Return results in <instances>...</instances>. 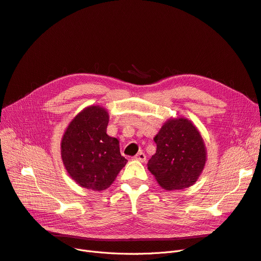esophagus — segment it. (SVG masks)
<instances>
[{
  "label": "esophagus",
  "mask_w": 261,
  "mask_h": 261,
  "mask_svg": "<svg viewBox=\"0 0 261 261\" xmlns=\"http://www.w3.org/2000/svg\"><path fill=\"white\" fill-rule=\"evenodd\" d=\"M133 159L139 160V161H141V162H144V161L146 160V155H145V153H144L143 151H140L139 153H137V155L133 157Z\"/></svg>",
  "instance_id": "1"
}]
</instances>
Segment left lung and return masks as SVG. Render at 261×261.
<instances>
[{
	"label": "left lung",
	"mask_w": 261,
	"mask_h": 261,
	"mask_svg": "<svg viewBox=\"0 0 261 261\" xmlns=\"http://www.w3.org/2000/svg\"><path fill=\"white\" fill-rule=\"evenodd\" d=\"M157 150L148 170L167 190L184 189L198 179L206 161V151L199 131L189 120L170 119L153 139Z\"/></svg>",
	"instance_id": "1"
}]
</instances>
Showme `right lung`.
<instances>
[{
    "instance_id": "right-lung-1",
    "label": "right lung",
    "mask_w": 261,
    "mask_h": 261,
    "mask_svg": "<svg viewBox=\"0 0 261 261\" xmlns=\"http://www.w3.org/2000/svg\"><path fill=\"white\" fill-rule=\"evenodd\" d=\"M109 114L89 106L71 121L61 142V157L70 176L87 189L109 188L127 163L119 141L106 133Z\"/></svg>"
}]
</instances>
